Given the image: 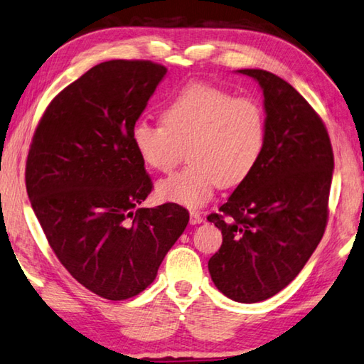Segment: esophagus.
Instances as JSON below:
<instances>
[{"label":"esophagus","instance_id":"esophagus-1","mask_svg":"<svg viewBox=\"0 0 364 364\" xmlns=\"http://www.w3.org/2000/svg\"><path fill=\"white\" fill-rule=\"evenodd\" d=\"M189 219H191V224H202L203 223V218L198 211H191Z\"/></svg>","mask_w":364,"mask_h":364}]
</instances>
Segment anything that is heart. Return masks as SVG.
<instances>
[{
  "mask_svg": "<svg viewBox=\"0 0 364 364\" xmlns=\"http://www.w3.org/2000/svg\"><path fill=\"white\" fill-rule=\"evenodd\" d=\"M162 123L137 121L132 144L156 172H170L186 151L189 166L159 181L156 194L188 208L203 206L218 186L229 189L245 183L267 144L263 107L206 83L178 91L164 107Z\"/></svg>",
  "mask_w": 364,
  "mask_h": 364,
  "instance_id": "heart-1",
  "label": "heart"
}]
</instances>
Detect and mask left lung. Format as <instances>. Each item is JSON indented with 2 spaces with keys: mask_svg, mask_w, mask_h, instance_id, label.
Returning <instances> with one entry per match:
<instances>
[{
  "mask_svg": "<svg viewBox=\"0 0 364 364\" xmlns=\"http://www.w3.org/2000/svg\"><path fill=\"white\" fill-rule=\"evenodd\" d=\"M238 73L260 85L267 144L252 175L208 216L223 232L208 269L227 298L259 303L287 287L322 240L334 158L323 121L290 83L262 69Z\"/></svg>",
  "mask_w": 364,
  "mask_h": 364,
  "instance_id": "8db88e82",
  "label": "left lung"
}]
</instances>
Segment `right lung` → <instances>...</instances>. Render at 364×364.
I'll list each match as a JSON object with an SVG mask.
<instances>
[{
	"label": "right lung",
	"mask_w": 364,
	"mask_h": 364,
	"mask_svg": "<svg viewBox=\"0 0 364 364\" xmlns=\"http://www.w3.org/2000/svg\"><path fill=\"white\" fill-rule=\"evenodd\" d=\"M167 69L151 61L97 64L42 115L26 159V191L50 247L83 287L107 300L156 279L189 223L186 208H140L151 192L132 127Z\"/></svg>",
	"instance_id": "add662e5"
}]
</instances>
